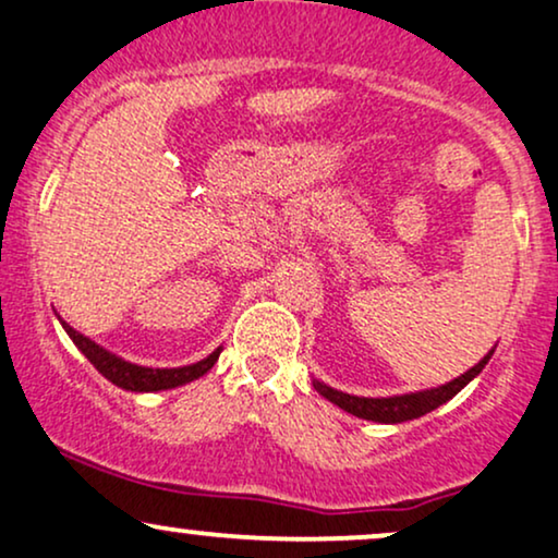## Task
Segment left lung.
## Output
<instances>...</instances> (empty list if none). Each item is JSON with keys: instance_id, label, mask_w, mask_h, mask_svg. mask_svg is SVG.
<instances>
[{"instance_id": "8db88e82", "label": "left lung", "mask_w": 558, "mask_h": 558, "mask_svg": "<svg viewBox=\"0 0 558 558\" xmlns=\"http://www.w3.org/2000/svg\"><path fill=\"white\" fill-rule=\"evenodd\" d=\"M494 355V350L488 352L486 357L481 360V363L475 365V368H470L468 373H462L460 378H454V381L438 386V389H428V391H417V395H402V397H381V399H371V397H352V395H342V391L331 389V386L320 384V381H313L316 386V391L320 397H326L329 402L337 404V408H342L344 412H350V415L355 417H363V421H376V423H404V421H412V417H421L425 412L441 408L444 402H449L451 397L457 395V391H462L464 386H468L473 378L486 368V363Z\"/></svg>"}]
</instances>
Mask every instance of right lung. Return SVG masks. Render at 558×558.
<instances>
[{
	"label": "right lung",
	"instance_id": "obj_1",
	"mask_svg": "<svg viewBox=\"0 0 558 558\" xmlns=\"http://www.w3.org/2000/svg\"><path fill=\"white\" fill-rule=\"evenodd\" d=\"M62 326L64 331L70 333V339L75 342L77 350L94 363V368L101 373L104 378H109L111 384L128 391H161V389H174V386H182L187 381H195V378H201L203 373L214 368V363L219 360V352H221L216 350L206 360H201V363L195 365H185V368H143V365H133L128 363V360L111 355V352L104 350V347H98L96 342H90L88 337L77 333L72 326L64 324V320Z\"/></svg>",
	"mask_w": 558,
	"mask_h": 558
}]
</instances>
